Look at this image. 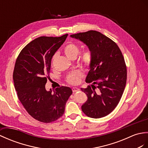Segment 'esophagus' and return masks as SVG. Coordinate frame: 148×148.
<instances>
[{
  "label": "esophagus",
  "instance_id": "34e87169",
  "mask_svg": "<svg viewBox=\"0 0 148 148\" xmlns=\"http://www.w3.org/2000/svg\"><path fill=\"white\" fill-rule=\"evenodd\" d=\"M79 90H80V89L77 87H73V88H72V91H73V92H78Z\"/></svg>",
  "mask_w": 148,
  "mask_h": 148
}]
</instances>
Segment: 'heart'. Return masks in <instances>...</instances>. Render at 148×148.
<instances>
[{
  "mask_svg": "<svg viewBox=\"0 0 148 148\" xmlns=\"http://www.w3.org/2000/svg\"><path fill=\"white\" fill-rule=\"evenodd\" d=\"M79 47L74 44H69L66 45L64 49V52L66 56L71 59L77 56L79 53ZM81 62L85 66H89L92 62V54L89 50H85L81 55ZM83 74L79 71H76L70 73L67 76V82L71 84H77L80 82Z\"/></svg>",
  "mask_w": 148,
  "mask_h": 148,
  "instance_id": "b5f03b06",
  "label": "heart"
}]
</instances>
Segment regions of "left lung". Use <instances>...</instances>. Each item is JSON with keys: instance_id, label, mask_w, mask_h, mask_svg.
I'll use <instances>...</instances> for the list:
<instances>
[{"instance_id": "left-lung-1", "label": "left lung", "mask_w": 148, "mask_h": 148, "mask_svg": "<svg viewBox=\"0 0 148 148\" xmlns=\"http://www.w3.org/2000/svg\"><path fill=\"white\" fill-rule=\"evenodd\" d=\"M70 37L82 42L92 54L85 79L92 87L81 88L87 96L82 110L93 119L104 117L116 107L125 87L127 68L122 53L115 42L99 32L90 30Z\"/></svg>"}]
</instances>
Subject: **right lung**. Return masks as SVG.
Segmentation results:
<instances>
[{
  "label": "right lung",
  "instance_id": "right-lung-1",
  "mask_svg": "<svg viewBox=\"0 0 148 148\" xmlns=\"http://www.w3.org/2000/svg\"><path fill=\"white\" fill-rule=\"evenodd\" d=\"M67 36L35 38L22 49L15 63L13 81L18 99L29 114L44 123L63 116L72 94L68 87H58L53 92L45 89L52 58Z\"/></svg>",
  "mask_w": 148,
  "mask_h": 148
}]
</instances>
